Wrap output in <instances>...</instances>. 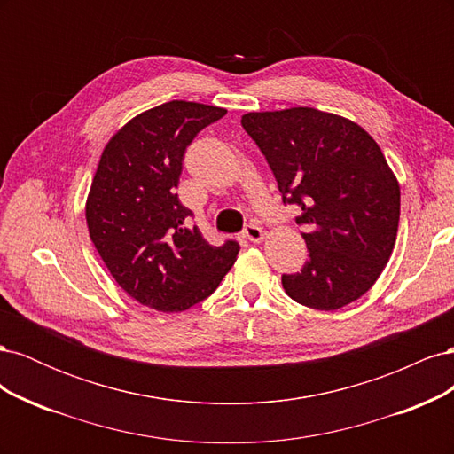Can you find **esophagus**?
I'll return each instance as SVG.
<instances>
[{
  "instance_id": "obj_1",
  "label": "esophagus",
  "mask_w": 454,
  "mask_h": 454,
  "mask_svg": "<svg viewBox=\"0 0 454 454\" xmlns=\"http://www.w3.org/2000/svg\"><path fill=\"white\" fill-rule=\"evenodd\" d=\"M244 237L248 239L250 242H261L265 239V231L261 229L257 223H250L244 227Z\"/></svg>"
}]
</instances>
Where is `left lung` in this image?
I'll list each match as a JSON object with an SVG mask.
<instances>
[{
  "instance_id": "8db88e82",
  "label": "left lung",
  "mask_w": 454,
  "mask_h": 454,
  "mask_svg": "<svg viewBox=\"0 0 454 454\" xmlns=\"http://www.w3.org/2000/svg\"><path fill=\"white\" fill-rule=\"evenodd\" d=\"M242 127L307 229L309 261L301 272L282 274L286 294L314 310L360 299L387 267L400 223V184L373 136L303 106L248 112Z\"/></svg>"
}]
</instances>
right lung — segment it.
Listing matches in <instances>:
<instances>
[{
    "mask_svg": "<svg viewBox=\"0 0 454 454\" xmlns=\"http://www.w3.org/2000/svg\"><path fill=\"white\" fill-rule=\"evenodd\" d=\"M225 107L172 100L132 117L106 144L85 204L89 235L115 282L140 305L182 312L235 265L239 244L210 246L177 199L182 160Z\"/></svg>",
    "mask_w": 454,
    "mask_h": 454,
    "instance_id": "obj_1",
    "label": "right lung"
}]
</instances>
